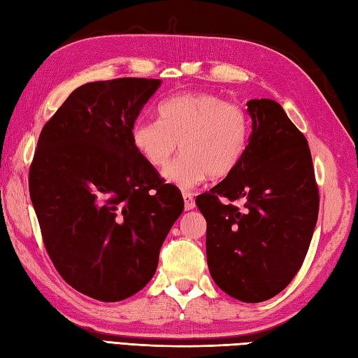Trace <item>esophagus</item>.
Returning <instances> with one entry per match:
<instances>
[{
    "mask_svg": "<svg viewBox=\"0 0 358 358\" xmlns=\"http://www.w3.org/2000/svg\"><path fill=\"white\" fill-rule=\"evenodd\" d=\"M183 199H185V208H186L187 211H189V210H194V208H196V200H194L192 194H189V192H185V194H183Z\"/></svg>",
    "mask_w": 358,
    "mask_h": 358,
    "instance_id": "esophagus-1",
    "label": "esophagus"
}]
</instances>
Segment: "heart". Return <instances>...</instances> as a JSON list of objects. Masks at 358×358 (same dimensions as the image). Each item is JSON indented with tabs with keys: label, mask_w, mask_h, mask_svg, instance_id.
I'll list each match as a JSON object with an SVG mask.
<instances>
[{
	"label": "heart",
	"mask_w": 358,
	"mask_h": 358,
	"mask_svg": "<svg viewBox=\"0 0 358 358\" xmlns=\"http://www.w3.org/2000/svg\"><path fill=\"white\" fill-rule=\"evenodd\" d=\"M250 142V119L241 103L206 92L171 96L158 106V122L139 120L131 144L153 169L164 167L178 144L183 153L164 171V180L189 191L213 175L236 171Z\"/></svg>",
	"instance_id": "obj_1"
}]
</instances>
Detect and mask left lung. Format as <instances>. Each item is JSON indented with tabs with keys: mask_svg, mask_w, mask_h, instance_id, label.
Here are the masks:
<instances>
[{
	"mask_svg": "<svg viewBox=\"0 0 358 358\" xmlns=\"http://www.w3.org/2000/svg\"><path fill=\"white\" fill-rule=\"evenodd\" d=\"M249 148L235 172L197 196L206 262L217 287L241 302L268 301L301 269L320 191L305 136L274 100L247 101ZM245 200V208L232 205Z\"/></svg>",
	"mask_w": 358,
	"mask_h": 358,
	"instance_id": "1",
	"label": "left lung"
}]
</instances>
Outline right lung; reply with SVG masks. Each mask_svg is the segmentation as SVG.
Masks as SVG:
<instances>
[{
	"label": "right lung",
	"mask_w": 358,
	"mask_h": 358,
	"mask_svg": "<svg viewBox=\"0 0 358 358\" xmlns=\"http://www.w3.org/2000/svg\"><path fill=\"white\" fill-rule=\"evenodd\" d=\"M159 80L119 78L75 89L45 123L29 196L45 249L71 288L119 302L152 280L183 213L178 187L131 144V128Z\"/></svg>",
	"instance_id": "obj_1"
}]
</instances>
